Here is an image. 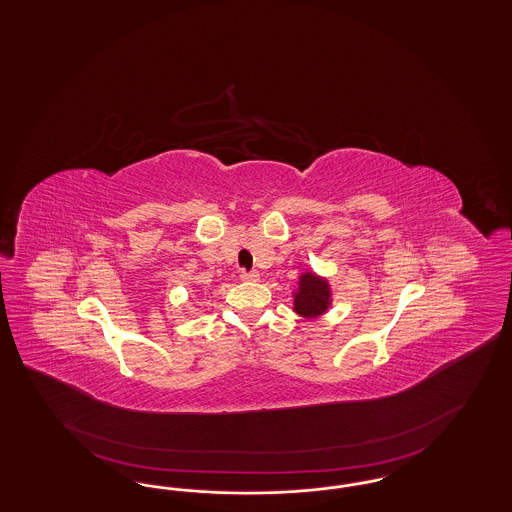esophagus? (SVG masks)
<instances>
[{
    "label": "esophagus",
    "mask_w": 512,
    "mask_h": 512,
    "mask_svg": "<svg viewBox=\"0 0 512 512\" xmlns=\"http://www.w3.org/2000/svg\"><path fill=\"white\" fill-rule=\"evenodd\" d=\"M240 278L246 280V282H257L259 280V272L257 270H242Z\"/></svg>",
    "instance_id": "34e87169"
}]
</instances>
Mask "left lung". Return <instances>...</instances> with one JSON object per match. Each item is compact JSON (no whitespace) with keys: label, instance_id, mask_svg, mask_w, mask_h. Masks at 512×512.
I'll return each instance as SVG.
<instances>
[{"label":"left lung","instance_id":"1","mask_svg":"<svg viewBox=\"0 0 512 512\" xmlns=\"http://www.w3.org/2000/svg\"><path fill=\"white\" fill-rule=\"evenodd\" d=\"M295 312L302 318H318L327 312L331 304L329 283L316 274H302L299 280V291H295Z\"/></svg>","mask_w":512,"mask_h":512}]
</instances>
